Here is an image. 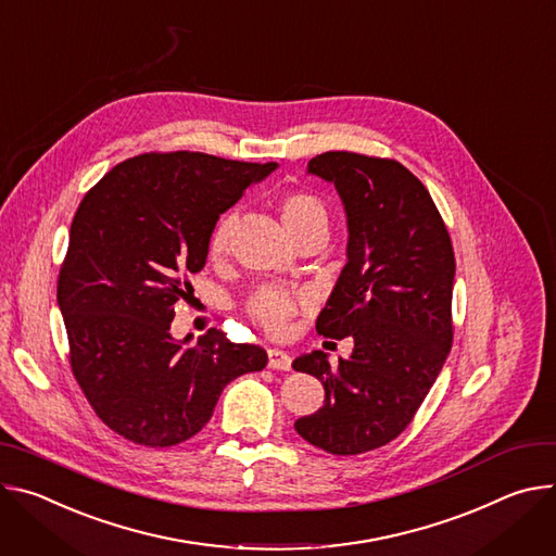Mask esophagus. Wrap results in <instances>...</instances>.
Listing matches in <instances>:
<instances>
[{"mask_svg":"<svg viewBox=\"0 0 556 556\" xmlns=\"http://www.w3.org/2000/svg\"><path fill=\"white\" fill-rule=\"evenodd\" d=\"M267 355H269L267 364H269V368H274V371H289V368H291L289 353H285L280 349H269Z\"/></svg>","mask_w":556,"mask_h":556,"instance_id":"1","label":"esophagus"}]
</instances>
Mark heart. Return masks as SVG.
I'll return each instance as SVG.
<instances>
[{
    "instance_id": "b5f03b06",
    "label": "heart",
    "mask_w": 556,
    "mask_h": 556,
    "mask_svg": "<svg viewBox=\"0 0 556 556\" xmlns=\"http://www.w3.org/2000/svg\"><path fill=\"white\" fill-rule=\"evenodd\" d=\"M278 207H280L282 223L293 238L316 227H327V220H329L325 203L306 192L285 194ZM231 225H233L231 216H220L214 223L207 238V256L212 261H218L227 254ZM298 306H300V300L291 291L282 287H261L258 291L252 293L250 300H247V314H250V318L256 325H261L267 333L280 336L289 327V320L295 316Z\"/></svg>"
}]
</instances>
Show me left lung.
Instances as JSON below:
<instances>
[{
    "mask_svg": "<svg viewBox=\"0 0 556 556\" xmlns=\"http://www.w3.org/2000/svg\"><path fill=\"white\" fill-rule=\"evenodd\" d=\"M306 172L336 185L349 225L346 265L316 331L355 344L338 366L325 351L293 359L325 387L323 408L293 426L316 448L359 455L402 433L446 362L453 242L421 180L393 159L325 152Z\"/></svg>",
    "mask_w": 556,
    "mask_h": 556,
    "instance_id": "obj_1",
    "label": "left lung"
}]
</instances>
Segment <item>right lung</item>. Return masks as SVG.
I'll return each instance as SVG.
<instances>
[{"label": "right lung", "instance_id": "add662e5", "mask_svg": "<svg viewBox=\"0 0 556 556\" xmlns=\"http://www.w3.org/2000/svg\"><path fill=\"white\" fill-rule=\"evenodd\" d=\"M276 163L203 152H150L114 165L84 197L56 282L71 366L114 433L150 448L176 446L210 421L223 389L263 371L265 349L210 329L174 340V304L194 293L207 238Z\"/></svg>", "mask_w": 556, "mask_h": 556}]
</instances>
